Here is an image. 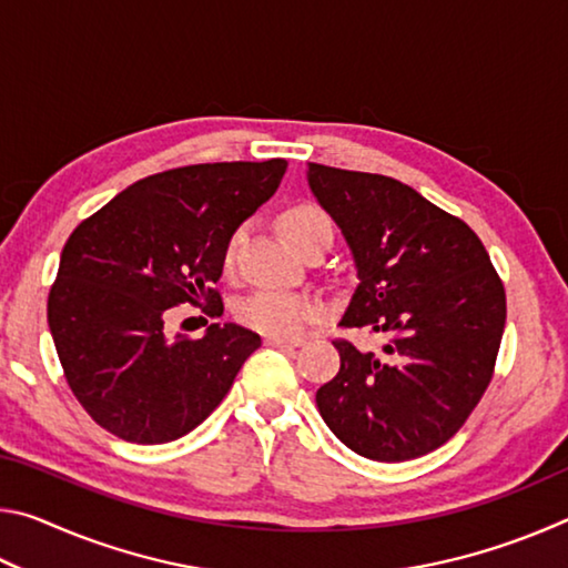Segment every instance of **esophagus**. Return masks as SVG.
Wrapping results in <instances>:
<instances>
[{
  "mask_svg": "<svg viewBox=\"0 0 568 568\" xmlns=\"http://www.w3.org/2000/svg\"><path fill=\"white\" fill-rule=\"evenodd\" d=\"M265 345L271 348H283V351H295L301 343H291V341H281V338H265Z\"/></svg>",
  "mask_w": 568,
  "mask_h": 568,
  "instance_id": "obj_1",
  "label": "esophagus"
}]
</instances>
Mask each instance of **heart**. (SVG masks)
Listing matches in <instances>:
<instances>
[{
	"label": "heart",
	"instance_id": "b5f03b06",
	"mask_svg": "<svg viewBox=\"0 0 568 568\" xmlns=\"http://www.w3.org/2000/svg\"><path fill=\"white\" fill-rule=\"evenodd\" d=\"M281 227L285 237L291 240V245L295 250H301L305 240L318 233L321 227H331V220L318 205L297 203L285 210L281 217ZM240 237H243V230H235V233L230 235L225 247V265H233ZM323 313L325 307L321 301L291 291H257L253 295H247L245 301L237 305L240 323L247 325L250 331L267 335V338L281 341L301 338L311 325L323 318Z\"/></svg>",
	"mask_w": 568,
	"mask_h": 568
}]
</instances>
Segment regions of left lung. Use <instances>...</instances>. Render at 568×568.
Segmentation results:
<instances>
[{"label":"left lung","mask_w":568,"mask_h":568,"mask_svg":"<svg viewBox=\"0 0 568 568\" xmlns=\"http://www.w3.org/2000/svg\"><path fill=\"white\" fill-rule=\"evenodd\" d=\"M307 185L351 247L358 287L333 341L341 371L315 393L323 420L371 460L426 456L464 426L494 376L506 293L484 243L403 182L307 162Z\"/></svg>","instance_id":"obj_1"}]
</instances>
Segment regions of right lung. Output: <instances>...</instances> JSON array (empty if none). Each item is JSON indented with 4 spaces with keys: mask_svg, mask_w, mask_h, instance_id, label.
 I'll use <instances>...</instances> for the list:
<instances>
[{
    "mask_svg": "<svg viewBox=\"0 0 568 568\" xmlns=\"http://www.w3.org/2000/svg\"><path fill=\"white\" fill-rule=\"evenodd\" d=\"M287 162H207L138 180L64 243L47 301L57 355L94 423L130 444L197 428L261 348V335L213 323L203 338L165 333L182 303L223 315L215 283L230 235L275 195Z\"/></svg>",
    "mask_w": 568,
    "mask_h": 568,
    "instance_id": "right-lung-1",
    "label": "right lung"
}]
</instances>
